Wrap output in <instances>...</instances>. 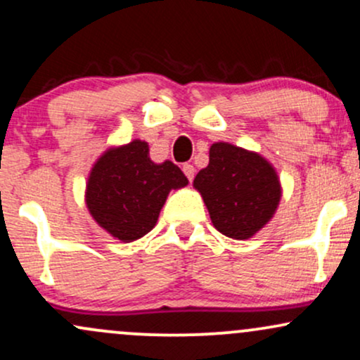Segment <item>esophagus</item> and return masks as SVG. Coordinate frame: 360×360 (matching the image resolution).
Instances as JSON below:
<instances>
[{"mask_svg": "<svg viewBox=\"0 0 360 360\" xmlns=\"http://www.w3.org/2000/svg\"><path fill=\"white\" fill-rule=\"evenodd\" d=\"M183 172H184L186 177H188L189 181H193V177H194V167L191 166V164H184V166H183Z\"/></svg>", "mask_w": 360, "mask_h": 360, "instance_id": "obj_1", "label": "esophagus"}]
</instances>
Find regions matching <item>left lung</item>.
<instances>
[{
  "instance_id": "left-lung-1",
  "label": "left lung",
  "mask_w": 360,
  "mask_h": 360,
  "mask_svg": "<svg viewBox=\"0 0 360 360\" xmlns=\"http://www.w3.org/2000/svg\"><path fill=\"white\" fill-rule=\"evenodd\" d=\"M214 229L245 240L271 220L281 200L274 167L264 157L232 143L210 148V164L194 177Z\"/></svg>"
}]
</instances>
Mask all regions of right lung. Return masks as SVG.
I'll return each mask as SVG.
<instances>
[{
  "instance_id": "1",
  "label": "right lung",
  "mask_w": 360,
  "mask_h": 360,
  "mask_svg": "<svg viewBox=\"0 0 360 360\" xmlns=\"http://www.w3.org/2000/svg\"><path fill=\"white\" fill-rule=\"evenodd\" d=\"M186 184L188 177L176 164L152 162L147 142L134 140L96 160L86 186V205L110 235L134 242L154 229L169 191Z\"/></svg>"
}]
</instances>
